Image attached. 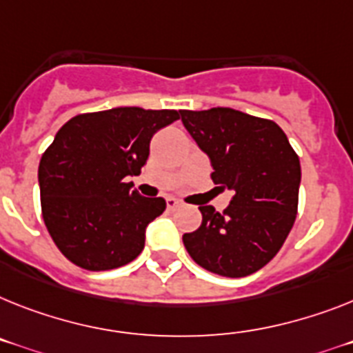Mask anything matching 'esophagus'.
Here are the masks:
<instances>
[{"label":"esophagus","instance_id":"34e87169","mask_svg":"<svg viewBox=\"0 0 353 353\" xmlns=\"http://www.w3.org/2000/svg\"><path fill=\"white\" fill-rule=\"evenodd\" d=\"M167 208H168V210L179 208V201L174 199V197H168V199H167Z\"/></svg>","mask_w":353,"mask_h":353}]
</instances>
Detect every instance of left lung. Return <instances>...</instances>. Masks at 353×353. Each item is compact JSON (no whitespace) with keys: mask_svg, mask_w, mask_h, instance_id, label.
<instances>
[{"mask_svg":"<svg viewBox=\"0 0 353 353\" xmlns=\"http://www.w3.org/2000/svg\"><path fill=\"white\" fill-rule=\"evenodd\" d=\"M212 161V181L233 190L222 213L199 206L201 226L183 235L195 263L228 278L253 274L274 259L298 213L300 158L268 118L230 108L179 111Z\"/></svg>","mask_w":353,"mask_h":353,"instance_id":"1","label":"left lung"}]
</instances>
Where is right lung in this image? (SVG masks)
Segmentation results:
<instances>
[{"instance_id": "add662e5", "label": "right lung", "mask_w": 353, "mask_h": 353, "mask_svg": "<svg viewBox=\"0 0 353 353\" xmlns=\"http://www.w3.org/2000/svg\"><path fill=\"white\" fill-rule=\"evenodd\" d=\"M179 120L174 109L114 108L66 121L39 163L41 212L64 256L88 271H109L143 251L145 230L163 197H141L138 176L152 136Z\"/></svg>"}]
</instances>
